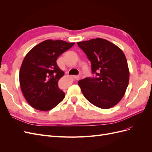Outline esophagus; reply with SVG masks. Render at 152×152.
Masks as SVG:
<instances>
[{"instance_id":"1","label":"esophagus","mask_w":152,"mask_h":152,"mask_svg":"<svg viewBox=\"0 0 152 152\" xmlns=\"http://www.w3.org/2000/svg\"><path fill=\"white\" fill-rule=\"evenodd\" d=\"M73 77L75 79H76L77 80H79L80 79V76H79V75H74V76H73Z\"/></svg>"}]
</instances>
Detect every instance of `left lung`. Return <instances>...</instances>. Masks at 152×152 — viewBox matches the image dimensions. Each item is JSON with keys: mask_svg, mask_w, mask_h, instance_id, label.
I'll use <instances>...</instances> for the list:
<instances>
[{"mask_svg": "<svg viewBox=\"0 0 152 152\" xmlns=\"http://www.w3.org/2000/svg\"><path fill=\"white\" fill-rule=\"evenodd\" d=\"M91 63L93 74L78 82L82 94L96 107L103 109L116 105L126 93L129 80L127 59L122 50L101 38L77 42Z\"/></svg>", "mask_w": 152, "mask_h": 152, "instance_id": "8db88e82", "label": "left lung"}]
</instances>
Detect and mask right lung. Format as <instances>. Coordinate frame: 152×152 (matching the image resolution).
<instances>
[{"mask_svg":"<svg viewBox=\"0 0 152 152\" xmlns=\"http://www.w3.org/2000/svg\"><path fill=\"white\" fill-rule=\"evenodd\" d=\"M74 44L63 40H46L26 55L20 68V83L24 97L33 108L48 111L65 98V93L58 87V81L64 72L56 60Z\"/></svg>","mask_w":152,"mask_h":152,"instance_id":"obj_1","label":"right lung"}]
</instances>
